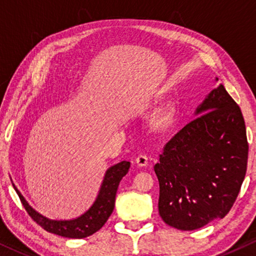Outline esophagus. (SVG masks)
Returning a JSON list of instances; mask_svg holds the SVG:
<instances>
[{
    "label": "esophagus",
    "mask_w": 256,
    "mask_h": 256,
    "mask_svg": "<svg viewBox=\"0 0 256 256\" xmlns=\"http://www.w3.org/2000/svg\"><path fill=\"white\" fill-rule=\"evenodd\" d=\"M135 162L138 166H146V164H148V156L142 155V154H141V155H138V157H136Z\"/></svg>",
    "instance_id": "1"
}]
</instances>
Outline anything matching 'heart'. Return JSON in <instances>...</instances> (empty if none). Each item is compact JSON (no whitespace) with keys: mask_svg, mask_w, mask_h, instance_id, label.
I'll use <instances>...</instances> for the list:
<instances>
[{"mask_svg":"<svg viewBox=\"0 0 256 256\" xmlns=\"http://www.w3.org/2000/svg\"><path fill=\"white\" fill-rule=\"evenodd\" d=\"M170 116H171V110H163V112H162V114L160 115V121H162V122L166 121L168 118H169Z\"/></svg>","mask_w":256,"mask_h":256,"instance_id":"obj_1","label":"heart"}]
</instances>
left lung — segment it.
Returning a JSON list of instances; mask_svg holds the SVG:
<instances>
[{"instance_id": "obj_1", "label": "left lung", "mask_w": 256, "mask_h": 256, "mask_svg": "<svg viewBox=\"0 0 256 256\" xmlns=\"http://www.w3.org/2000/svg\"><path fill=\"white\" fill-rule=\"evenodd\" d=\"M194 115L166 143L154 166L160 182V218L182 230L224 218L247 170L244 120L224 85L211 90Z\"/></svg>"}]
</instances>
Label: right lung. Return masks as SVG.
<instances>
[{"label":"right lung","mask_w":256,"mask_h":256,"mask_svg":"<svg viewBox=\"0 0 256 256\" xmlns=\"http://www.w3.org/2000/svg\"><path fill=\"white\" fill-rule=\"evenodd\" d=\"M129 168H130V162L122 160L107 169L102 183H101L99 194L92 206L78 218L70 220H52L42 216L36 210L31 208L14 183L12 186L18 194L28 214L45 230L60 236L71 238V239H82V238L90 236L98 232L110 218L114 210L115 196H116L118 184H120L122 177L127 174Z\"/></svg>","instance_id":"add662e5"}]
</instances>
